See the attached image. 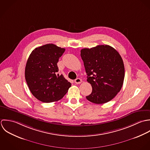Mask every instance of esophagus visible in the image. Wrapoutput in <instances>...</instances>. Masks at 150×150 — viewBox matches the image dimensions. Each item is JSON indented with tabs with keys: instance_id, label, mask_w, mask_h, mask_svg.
<instances>
[{
	"instance_id": "obj_1",
	"label": "esophagus",
	"mask_w": 150,
	"mask_h": 150,
	"mask_svg": "<svg viewBox=\"0 0 150 150\" xmlns=\"http://www.w3.org/2000/svg\"><path fill=\"white\" fill-rule=\"evenodd\" d=\"M74 82L76 84H80L82 83V79L80 78H76Z\"/></svg>"
}]
</instances>
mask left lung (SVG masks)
I'll use <instances>...</instances> for the list:
<instances>
[{
  "label": "left lung",
  "mask_w": 150,
  "mask_h": 150,
  "mask_svg": "<svg viewBox=\"0 0 150 150\" xmlns=\"http://www.w3.org/2000/svg\"><path fill=\"white\" fill-rule=\"evenodd\" d=\"M81 56L87 81L92 87L87 100L97 104L111 101L120 92L125 77L124 64L119 53L109 45H98L82 49Z\"/></svg>",
  "instance_id": "left-lung-1"
}]
</instances>
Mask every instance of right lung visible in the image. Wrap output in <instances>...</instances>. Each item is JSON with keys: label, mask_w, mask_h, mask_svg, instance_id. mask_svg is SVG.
Instances as JSON below:
<instances>
[{"label": "right lung", "mask_w": 150, "mask_h": 150, "mask_svg": "<svg viewBox=\"0 0 150 150\" xmlns=\"http://www.w3.org/2000/svg\"><path fill=\"white\" fill-rule=\"evenodd\" d=\"M65 49L54 44L35 48L27 60L25 78L32 94L43 103L61 100L71 83L62 75H58L57 62Z\"/></svg>", "instance_id": "obj_1"}]
</instances>
